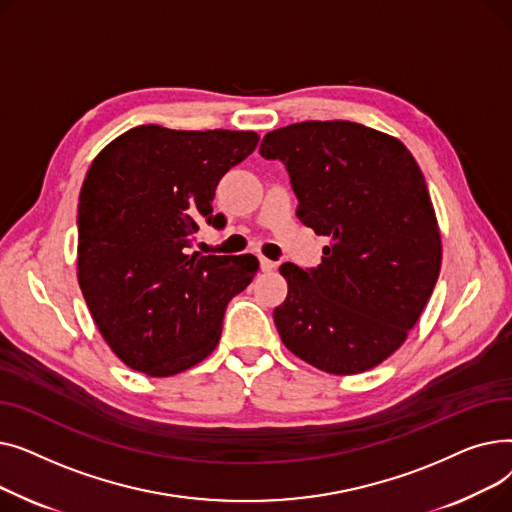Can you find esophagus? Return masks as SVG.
I'll list each match as a JSON object with an SVG mask.
<instances>
[{"instance_id": "1", "label": "esophagus", "mask_w": 512, "mask_h": 512, "mask_svg": "<svg viewBox=\"0 0 512 512\" xmlns=\"http://www.w3.org/2000/svg\"><path fill=\"white\" fill-rule=\"evenodd\" d=\"M259 265H261V270H263V272H272V270H276V267H278V263H276V261L267 259V257H259Z\"/></svg>"}]
</instances>
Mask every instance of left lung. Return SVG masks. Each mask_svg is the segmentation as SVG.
Masks as SVG:
<instances>
[{"mask_svg":"<svg viewBox=\"0 0 512 512\" xmlns=\"http://www.w3.org/2000/svg\"><path fill=\"white\" fill-rule=\"evenodd\" d=\"M299 220L328 236L315 270L284 263L278 334L309 365L353 375L388 359L432 297L442 240L425 178L398 139L357 122H301L267 132Z\"/></svg>","mask_w":512,"mask_h":512,"instance_id":"8db88e82","label":"left lung"}]
</instances>
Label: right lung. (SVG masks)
<instances>
[{
  "instance_id": "obj_1",
  "label": "right lung",
  "mask_w": 512,
  "mask_h": 512,
  "mask_svg": "<svg viewBox=\"0 0 512 512\" xmlns=\"http://www.w3.org/2000/svg\"><path fill=\"white\" fill-rule=\"evenodd\" d=\"M259 143L253 130L120 134L93 159L78 199V284L103 340L130 369L168 378L220 342L226 305L259 270L253 255H188L211 201Z\"/></svg>"
}]
</instances>
